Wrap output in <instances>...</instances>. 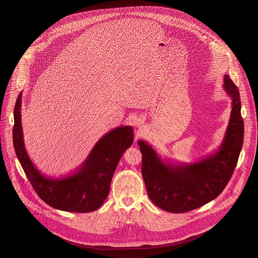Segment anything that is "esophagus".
Wrapping results in <instances>:
<instances>
[{"label":"esophagus","instance_id":"34e87169","mask_svg":"<svg viewBox=\"0 0 258 258\" xmlns=\"http://www.w3.org/2000/svg\"><path fill=\"white\" fill-rule=\"evenodd\" d=\"M143 122H144L143 118H142V117H139L138 119H136V125L139 126L140 125L143 124Z\"/></svg>","mask_w":258,"mask_h":258}]
</instances>
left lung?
Instances as JSON below:
<instances>
[{
	"instance_id": "1",
	"label": "left lung",
	"mask_w": 258,
	"mask_h": 258,
	"mask_svg": "<svg viewBox=\"0 0 258 258\" xmlns=\"http://www.w3.org/2000/svg\"><path fill=\"white\" fill-rule=\"evenodd\" d=\"M224 89L232 101L225 139L210 157L192 164L164 162L151 145L140 140L142 174L154 204L166 212L182 214L201 207L220 195L229 182L243 144L239 89L230 77H224Z\"/></svg>"
}]
</instances>
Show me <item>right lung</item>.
<instances>
[{"label": "right lung", "instance_id": "obj_1", "mask_svg": "<svg viewBox=\"0 0 258 258\" xmlns=\"http://www.w3.org/2000/svg\"><path fill=\"white\" fill-rule=\"evenodd\" d=\"M21 92L14 109L13 143L22 169L37 195L51 207L72 213H89L101 207L109 194L113 172L133 143L132 126H118L95 145L81 168L60 179L40 173L27 154L21 125Z\"/></svg>", "mask_w": 258, "mask_h": 258}]
</instances>
